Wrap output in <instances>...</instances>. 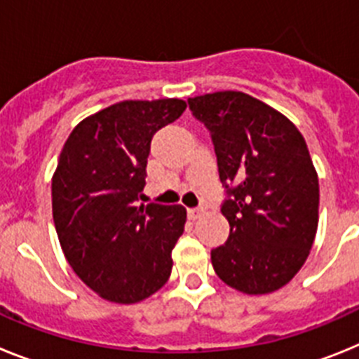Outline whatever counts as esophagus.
<instances>
[{"mask_svg": "<svg viewBox=\"0 0 359 359\" xmlns=\"http://www.w3.org/2000/svg\"><path fill=\"white\" fill-rule=\"evenodd\" d=\"M201 214H203V208H189V217L192 219V221L198 219Z\"/></svg>", "mask_w": 359, "mask_h": 359, "instance_id": "34e87169", "label": "esophagus"}]
</instances>
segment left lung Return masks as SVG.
Here are the masks:
<instances>
[{"instance_id":"left-lung-1","label":"left lung","mask_w":359,"mask_h":359,"mask_svg":"<svg viewBox=\"0 0 359 359\" xmlns=\"http://www.w3.org/2000/svg\"><path fill=\"white\" fill-rule=\"evenodd\" d=\"M210 131L226 189L228 241L212 250L224 284L248 294L280 290L306 262L318 228L320 189L306 140L294 123L241 91L189 98Z\"/></svg>"}]
</instances>
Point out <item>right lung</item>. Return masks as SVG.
<instances>
[{"instance_id":"1","label":"right lung","mask_w":359,"mask_h":359,"mask_svg":"<svg viewBox=\"0 0 359 359\" xmlns=\"http://www.w3.org/2000/svg\"><path fill=\"white\" fill-rule=\"evenodd\" d=\"M185 100H123L82 120L52 177V212L66 261L109 302L135 304L169 280L183 233L182 205L136 207L151 140L185 111Z\"/></svg>"}]
</instances>
